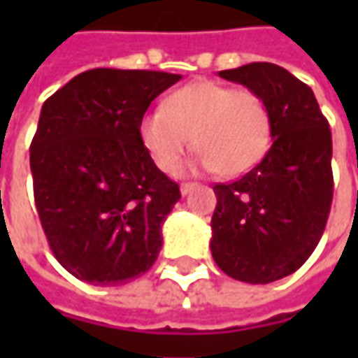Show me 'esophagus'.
<instances>
[{"instance_id": "1", "label": "esophagus", "mask_w": 358, "mask_h": 358, "mask_svg": "<svg viewBox=\"0 0 358 358\" xmlns=\"http://www.w3.org/2000/svg\"><path fill=\"white\" fill-rule=\"evenodd\" d=\"M197 187V183H181V195H187V193H191L193 189Z\"/></svg>"}]
</instances>
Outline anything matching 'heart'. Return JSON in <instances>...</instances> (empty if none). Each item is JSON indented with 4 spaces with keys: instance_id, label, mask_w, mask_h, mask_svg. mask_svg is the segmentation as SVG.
Masks as SVG:
<instances>
[{
    "instance_id": "b5f03b06",
    "label": "heart",
    "mask_w": 358,
    "mask_h": 358,
    "mask_svg": "<svg viewBox=\"0 0 358 358\" xmlns=\"http://www.w3.org/2000/svg\"><path fill=\"white\" fill-rule=\"evenodd\" d=\"M273 119L253 90L193 81L169 93L139 121V139L161 171L175 173L193 141L197 165L223 177L243 175L267 155Z\"/></svg>"
}]
</instances>
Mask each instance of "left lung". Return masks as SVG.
<instances>
[{"mask_svg":"<svg viewBox=\"0 0 358 358\" xmlns=\"http://www.w3.org/2000/svg\"><path fill=\"white\" fill-rule=\"evenodd\" d=\"M219 77L267 101L273 145L241 179L213 187L211 255L229 277L267 285L295 273L321 241L333 201L331 129L309 85L275 63Z\"/></svg>","mask_w":358,"mask_h":358,"instance_id":"8db88e82","label":"left lung"}]
</instances>
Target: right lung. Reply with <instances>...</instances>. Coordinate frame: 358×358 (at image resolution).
Returning a JSON list of instances; mask_svg holds the SVG:
<instances>
[{"instance_id": "add662e5", "label": "right lung", "mask_w": 358, "mask_h": 358, "mask_svg": "<svg viewBox=\"0 0 358 358\" xmlns=\"http://www.w3.org/2000/svg\"><path fill=\"white\" fill-rule=\"evenodd\" d=\"M181 76L90 69L41 107L29 165L55 259L73 277L117 287L157 261L161 225L181 199L139 139V121Z\"/></svg>"}]
</instances>
